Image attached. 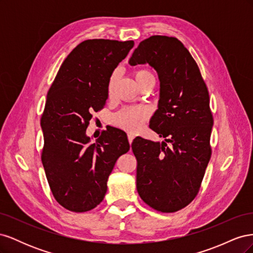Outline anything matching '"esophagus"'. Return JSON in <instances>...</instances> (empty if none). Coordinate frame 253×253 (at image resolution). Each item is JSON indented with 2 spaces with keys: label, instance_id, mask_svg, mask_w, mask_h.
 <instances>
[{
  "label": "esophagus",
  "instance_id": "esophagus-1",
  "mask_svg": "<svg viewBox=\"0 0 253 253\" xmlns=\"http://www.w3.org/2000/svg\"><path fill=\"white\" fill-rule=\"evenodd\" d=\"M134 138H135L134 134H132V133H128V134H127V139H128V142H129V143L133 142V139H134Z\"/></svg>",
  "mask_w": 253,
  "mask_h": 253
}]
</instances>
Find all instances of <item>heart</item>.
<instances>
[{"mask_svg":"<svg viewBox=\"0 0 253 253\" xmlns=\"http://www.w3.org/2000/svg\"><path fill=\"white\" fill-rule=\"evenodd\" d=\"M133 77L137 85L142 87L144 84L154 82V75L149 68H138L133 72ZM117 74L114 73L108 82V96L113 97L115 87L117 84ZM150 117V112L145 108H126L116 113L112 117V122L121 128L128 132L136 133L143 126Z\"/></svg>","mask_w":253,"mask_h":253,"instance_id":"heart-1","label":"heart"}]
</instances>
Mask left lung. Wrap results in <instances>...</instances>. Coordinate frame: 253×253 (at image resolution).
Returning a JSON list of instances; mask_svg holds the SVG:
<instances>
[{
  "label": "left lung",
  "instance_id": "8db88e82",
  "mask_svg": "<svg viewBox=\"0 0 253 253\" xmlns=\"http://www.w3.org/2000/svg\"><path fill=\"white\" fill-rule=\"evenodd\" d=\"M128 63H149L158 74V110L150 127L166 140L134 139L137 191L151 208L176 212L196 197L211 157L209 91L195 60L174 37L141 41Z\"/></svg>",
  "mask_w": 253,
  "mask_h": 253
}]
</instances>
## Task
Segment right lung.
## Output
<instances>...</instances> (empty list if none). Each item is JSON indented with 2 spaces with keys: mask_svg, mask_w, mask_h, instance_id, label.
I'll list each match as a JSON object with an SVG mask.
<instances>
[{
  "mask_svg": "<svg viewBox=\"0 0 253 253\" xmlns=\"http://www.w3.org/2000/svg\"><path fill=\"white\" fill-rule=\"evenodd\" d=\"M134 41L93 39L66 57L47 93L41 117L42 164L51 193L65 209L86 212L100 204L117 159L129 150L126 134L106 128L90 143L86 128L108 99V82Z\"/></svg>",
  "mask_w": 253,
  "mask_h": 253,
  "instance_id": "add662e5",
  "label": "right lung"
}]
</instances>
